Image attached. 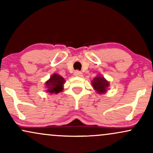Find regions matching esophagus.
<instances>
[{"label": "esophagus", "instance_id": "esophagus-1", "mask_svg": "<svg viewBox=\"0 0 153 153\" xmlns=\"http://www.w3.org/2000/svg\"><path fill=\"white\" fill-rule=\"evenodd\" d=\"M73 75H74L75 76H77V77H82V73L79 71H75L74 72V74Z\"/></svg>", "mask_w": 153, "mask_h": 153}]
</instances>
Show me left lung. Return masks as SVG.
<instances>
[{
    "instance_id": "8db88e82",
    "label": "left lung",
    "mask_w": 153,
    "mask_h": 153,
    "mask_svg": "<svg viewBox=\"0 0 153 153\" xmlns=\"http://www.w3.org/2000/svg\"><path fill=\"white\" fill-rule=\"evenodd\" d=\"M92 85L99 94H102L106 92L107 88L109 85V83L103 77L97 76L93 80Z\"/></svg>"
}]
</instances>
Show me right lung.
I'll list each match as a JSON object with an SVG mask.
<instances>
[{"label":"right lung","instance_id":"add662e5","mask_svg":"<svg viewBox=\"0 0 153 153\" xmlns=\"http://www.w3.org/2000/svg\"><path fill=\"white\" fill-rule=\"evenodd\" d=\"M64 78L58 74H53L50 77V80L46 82L47 92L50 94H58L63 90Z\"/></svg>","mask_w":153,"mask_h":153}]
</instances>
